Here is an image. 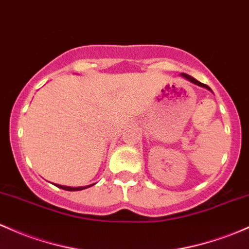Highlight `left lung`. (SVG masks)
<instances>
[{"instance_id": "8db88e82", "label": "left lung", "mask_w": 249, "mask_h": 249, "mask_svg": "<svg viewBox=\"0 0 249 249\" xmlns=\"http://www.w3.org/2000/svg\"><path fill=\"white\" fill-rule=\"evenodd\" d=\"M181 76H183V78H185L187 79V80H189L190 83H193V84H195V85H197V86H201V87H204V89H209L210 92H213L212 91V89H210L209 86H207L206 84H202V83H200V81H197L196 80L195 78H193V76L191 75H189V74H185V73H181Z\"/></svg>"}]
</instances>
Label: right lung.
Listing matches in <instances>:
<instances>
[{
  "instance_id": "add662e5",
  "label": "right lung",
  "mask_w": 249,
  "mask_h": 249,
  "mask_svg": "<svg viewBox=\"0 0 249 249\" xmlns=\"http://www.w3.org/2000/svg\"><path fill=\"white\" fill-rule=\"evenodd\" d=\"M95 183L93 184H89V185H85V187H67V185H61V184H55L56 187L60 188V189H64V190H68V191H78V190H83V189H86V188L89 187H92V185H94Z\"/></svg>"
}]
</instances>
